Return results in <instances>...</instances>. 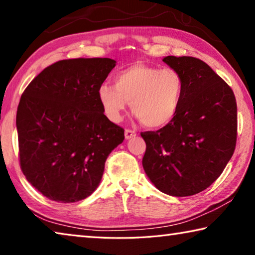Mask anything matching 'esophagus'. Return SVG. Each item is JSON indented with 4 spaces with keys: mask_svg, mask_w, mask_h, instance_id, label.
<instances>
[{
    "mask_svg": "<svg viewBox=\"0 0 255 255\" xmlns=\"http://www.w3.org/2000/svg\"><path fill=\"white\" fill-rule=\"evenodd\" d=\"M135 136H136V132L133 130H130V129H126V130H125V138H126V139H130V138Z\"/></svg>",
    "mask_w": 255,
    "mask_h": 255,
    "instance_id": "esophagus-1",
    "label": "esophagus"
}]
</instances>
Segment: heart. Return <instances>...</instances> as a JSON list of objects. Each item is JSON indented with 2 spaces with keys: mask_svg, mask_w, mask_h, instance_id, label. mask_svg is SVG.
Wrapping results in <instances>:
<instances>
[{
  "mask_svg": "<svg viewBox=\"0 0 255 255\" xmlns=\"http://www.w3.org/2000/svg\"><path fill=\"white\" fill-rule=\"evenodd\" d=\"M184 82L173 68L132 64L115 76V85L102 83L98 99L107 118L119 123L130 103L145 127L158 129L173 122L183 100Z\"/></svg>",
  "mask_w": 255,
  "mask_h": 255,
  "instance_id": "obj_1",
  "label": "heart"
}]
</instances>
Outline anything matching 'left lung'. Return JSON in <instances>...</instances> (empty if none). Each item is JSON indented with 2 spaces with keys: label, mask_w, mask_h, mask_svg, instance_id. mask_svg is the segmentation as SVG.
<instances>
[{
  "label": "left lung",
  "mask_w": 255,
  "mask_h": 255,
  "mask_svg": "<svg viewBox=\"0 0 255 255\" xmlns=\"http://www.w3.org/2000/svg\"><path fill=\"white\" fill-rule=\"evenodd\" d=\"M163 62L182 76L183 100L170 125L140 133L146 143L143 167L159 191L188 197L214 183L234 153L236 100L202 60L166 56Z\"/></svg>",
  "instance_id": "8db88e82"
}]
</instances>
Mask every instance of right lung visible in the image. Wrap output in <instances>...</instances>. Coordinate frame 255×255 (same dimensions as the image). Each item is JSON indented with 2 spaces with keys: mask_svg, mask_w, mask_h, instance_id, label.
<instances>
[{
  "mask_svg": "<svg viewBox=\"0 0 255 255\" xmlns=\"http://www.w3.org/2000/svg\"><path fill=\"white\" fill-rule=\"evenodd\" d=\"M116 66L110 58L65 59L31 81L16 111L20 165L50 200L75 202L100 184L124 129L103 114L98 89Z\"/></svg>",
  "mask_w": 255,
  "mask_h": 255,
  "instance_id": "obj_1",
  "label": "right lung"
}]
</instances>
